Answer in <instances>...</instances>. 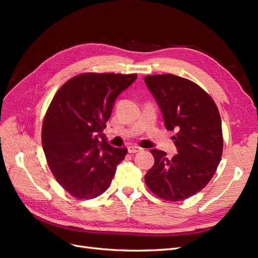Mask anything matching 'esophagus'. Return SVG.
<instances>
[{"mask_svg":"<svg viewBox=\"0 0 258 258\" xmlns=\"http://www.w3.org/2000/svg\"><path fill=\"white\" fill-rule=\"evenodd\" d=\"M127 151H128V153H131V154H132V153H138V152L142 151V149H141L140 146L130 145V146H127Z\"/></svg>","mask_w":258,"mask_h":258,"instance_id":"esophagus-1","label":"esophagus"}]
</instances>
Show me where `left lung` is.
<instances>
[{"label":"left lung","mask_w":258,"mask_h":258,"mask_svg":"<svg viewBox=\"0 0 258 258\" xmlns=\"http://www.w3.org/2000/svg\"><path fill=\"white\" fill-rule=\"evenodd\" d=\"M145 84L163 114L177 154L151 150L154 165L145 175L149 188L161 199L183 201L210 182L223 152L222 120L216 104L195 84L173 74L145 76Z\"/></svg>","instance_id":"8db88e82"}]
</instances>
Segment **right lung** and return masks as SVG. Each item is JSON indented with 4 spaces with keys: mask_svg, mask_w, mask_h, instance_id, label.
Listing matches in <instances>:
<instances>
[{
    "mask_svg": "<svg viewBox=\"0 0 258 258\" xmlns=\"http://www.w3.org/2000/svg\"><path fill=\"white\" fill-rule=\"evenodd\" d=\"M136 74L85 73L69 80L54 95L42 126V145L58 184L79 200L107 189L125 147L107 143L106 122L117 96Z\"/></svg>",
    "mask_w": 258,
    "mask_h": 258,
    "instance_id": "1",
    "label": "right lung"
}]
</instances>
